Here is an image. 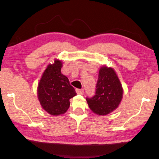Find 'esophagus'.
<instances>
[{
	"mask_svg": "<svg viewBox=\"0 0 159 159\" xmlns=\"http://www.w3.org/2000/svg\"><path fill=\"white\" fill-rule=\"evenodd\" d=\"M76 92H77V94L82 95L84 93V90L83 89H76Z\"/></svg>",
	"mask_w": 159,
	"mask_h": 159,
	"instance_id": "34e87169",
	"label": "esophagus"
}]
</instances>
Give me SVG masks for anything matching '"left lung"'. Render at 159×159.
I'll return each mask as SVG.
<instances>
[{
  "label": "left lung",
  "mask_w": 159,
  "mask_h": 159,
  "mask_svg": "<svg viewBox=\"0 0 159 159\" xmlns=\"http://www.w3.org/2000/svg\"><path fill=\"white\" fill-rule=\"evenodd\" d=\"M122 95V86L114 69L103 66L99 71L95 95L86 100L95 114L103 116L118 107Z\"/></svg>",
  "instance_id": "8db88e82"
}]
</instances>
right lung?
Returning <instances> with one entry per match:
<instances>
[{
    "label": "right lung",
    "instance_id": "1",
    "mask_svg": "<svg viewBox=\"0 0 159 159\" xmlns=\"http://www.w3.org/2000/svg\"><path fill=\"white\" fill-rule=\"evenodd\" d=\"M61 66L58 60L49 64L38 88V99L43 109L55 116L64 114L70 106L69 99L77 95L68 78L61 74Z\"/></svg>",
    "mask_w": 159,
    "mask_h": 159
}]
</instances>
